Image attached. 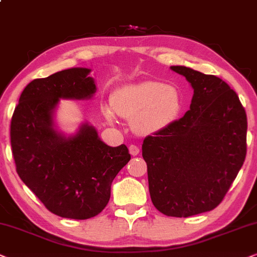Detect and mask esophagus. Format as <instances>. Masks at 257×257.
<instances>
[{"instance_id":"1","label":"esophagus","mask_w":257,"mask_h":257,"mask_svg":"<svg viewBox=\"0 0 257 257\" xmlns=\"http://www.w3.org/2000/svg\"><path fill=\"white\" fill-rule=\"evenodd\" d=\"M129 152H131L133 156H136L140 153V148L136 145H131L129 146Z\"/></svg>"}]
</instances>
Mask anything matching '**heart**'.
I'll return each mask as SVG.
<instances>
[{"mask_svg":"<svg viewBox=\"0 0 257 257\" xmlns=\"http://www.w3.org/2000/svg\"><path fill=\"white\" fill-rule=\"evenodd\" d=\"M112 107L125 118H134L136 131L154 133L172 123L181 109V98L174 87L162 82L125 85L114 94ZM111 118L110 111H107Z\"/></svg>","mask_w":257,"mask_h":257,"instance_id":"1","label":"heart"}]
</instances>
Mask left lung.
Here are the masks:
<instances>
[{
	"instance_id": "obj_1",
	"label": "left lung",
	"mask_w": 257,
	"mask_h": 257,
	"mask_svg": "<svg viewBox=\"0 0 257 257\" xmlns=\"http://www.w3.org/2000/svg\"><path fill=\"white\" fill-rule=\"evenodd\" d=\"M194 89L183 117L143 140L149 193L167 216L189 217L222 202L247 154V114L220 77L173 66Z\"/></svg>"
}]
</instances>
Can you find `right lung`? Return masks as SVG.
I'll return each mask as SVG.
<instances>
[{"mask_svg":"<svg viewBox=\"0 0 257 257\" xmlns=\"http://www.w3.org/2000/svg\"><path fill=\"white\" fill-rule=\"evenodd\" d=\"M87 68H71L33 80L20 96L10 123L16 172L44 207L57 216L87 220L104 209L110 186L131 160L126 146L109 147L91 125L73 138L53 128L60 98H88L95 93Z\"/></svg>","mask_w":257,"mask_h":257,"instance_id":"add662e5","label":"right lung"}]
</instances>
